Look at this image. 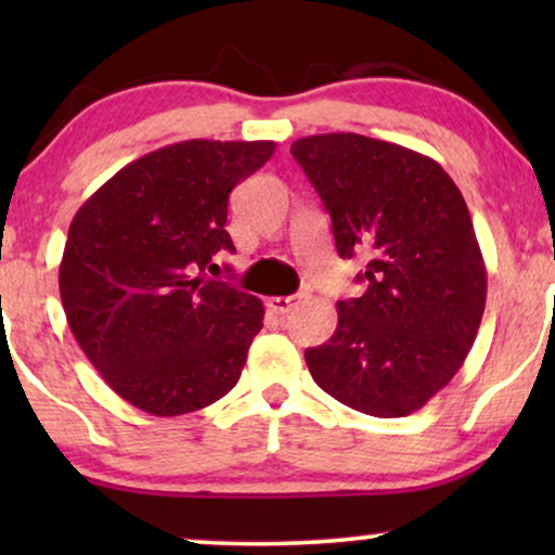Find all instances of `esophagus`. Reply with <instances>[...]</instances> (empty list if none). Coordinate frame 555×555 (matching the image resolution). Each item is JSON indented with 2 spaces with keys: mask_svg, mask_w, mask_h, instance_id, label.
<instances>
[{
  "mask_svg": "<svg viewBox=\"0 0 555 555\" xmlns=\"http://www.w3.org/2000/svg\"><path fill=\"white\" fill-rule=\"evenodd\" d=\"M300 302H302V295H275V298L268 300V306L270 310H275L278 315H285L291 313L293 308H298Z\"/></svg>",
  "mask_w": 555,
  "mask_h": 555,
  "instance_id": "esophagus-1",
  "label": "esophagus"
}]
</instances>
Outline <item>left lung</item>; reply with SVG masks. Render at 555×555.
<instances>
[{
    "mask_svg": "<svg viewBox=\"0 0 555 555\" xmlns=\"http://www.w3.org/2000/svg\"><path fill=\"white\" fill-rule=\"evenodd\" d=\"M333 222L340 257L366 255L361 298L338 300L313 382L371 416H406L450 384L475 344L488 270L460 189L435 158L359 133L291 146Z\"/></svg>",
    "mask_w": 555,
    "mask_h": 555,
    "instance_id": "left-lung-1",
    "label": "left lung"
}]
</instances>
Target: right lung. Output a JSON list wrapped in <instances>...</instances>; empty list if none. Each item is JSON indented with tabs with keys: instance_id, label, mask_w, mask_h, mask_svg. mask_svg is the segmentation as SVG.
<instances>
[{
	"instance_id": "add662e5",
	"label": "right lung",
	"mask_w": 555,
	"mask_h": 555,
	"mask_svg": "<svg viewBox=\"0 0 555 555\" xmlns=\"http://www.w3.org/2000/svg\"><path fill=\"white\" fill-rule=\"evenodd\" d=\"M275 141L192 139L124 166L75 211L60 298L103 382L141 412L179 416L240 382L264 306L207 280L234 253L230 192L270 162Z\"/></svg>"
}]
</instances>
